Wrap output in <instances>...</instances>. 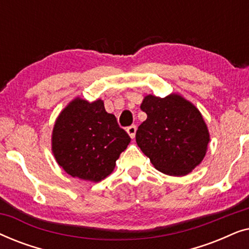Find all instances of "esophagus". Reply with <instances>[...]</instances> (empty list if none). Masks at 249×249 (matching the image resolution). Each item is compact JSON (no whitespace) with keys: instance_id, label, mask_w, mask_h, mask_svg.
Wrapping results in <instances>:
<instances>
[{"instance_id":"obj_1","label":"esophagus","mask_w":249,"mask_h":249,"mask_svg":"<svg viewBox=\"0 0 249 249\" xmlns=\"http://www.w3.org/2000/svg\"><path fill=\"white\" fill-rule=\"evenodd\" d=\"M136 131H137V127L136 125H130V127L127 128V132L128 135L130 136V138L134 139L135 136H136Z\"/></svg>"}]
</instances>
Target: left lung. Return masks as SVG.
Wrapping results in <instances>:
<instances>
[{
    "mask_svg": "<svg viewBox=\"0 0 249 249\" xmlns=\"http://www.w3.org/2000/svg\"><path fill=\"white\" fill-rule=\"evenodd\" d=\"M141 108L147 119L138 127L136 142L156 170L181 177L202 163L210 132L192 102L176 93L163 98L149 94Z\"/></svg>",
    "mask_w": 249,
    "mask_h": 249,
    "instance_id": "left-lung-1",
    "label": "left lung"
}]
</instances>
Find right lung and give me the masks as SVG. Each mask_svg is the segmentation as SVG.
Returning <instances> with one entry per match:
<instances>
[{
	"label": "right lung",
	"mask_w": 249,
	"mask_h": 249,
	"mask_svg": "<svg viewBox=\"0 0 249 249\" xmlns=\"http://www.w3.org/2000/svg\"><path fill=\"white\" fill-rule=\"evenodd\" d=\"M117 118L98 98H73L56 118L52 152L57 164L73 178L98 182L110 176L115 161L130 142Z\"/></svg>",
	"instance_id": "add662e5"
}]
</instances>
